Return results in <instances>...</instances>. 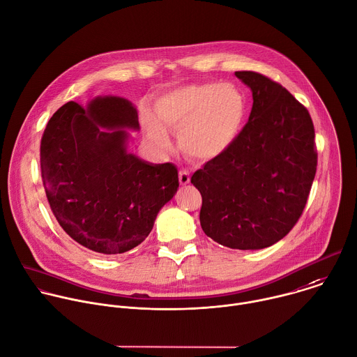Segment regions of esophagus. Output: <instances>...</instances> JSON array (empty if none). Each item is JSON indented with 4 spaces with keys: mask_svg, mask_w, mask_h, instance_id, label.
Returning <instances> with one entry per match:
<instances>
[{
    "mask_svg": "<svg viewBox=\"0 0 357 357\" xmlns=\"http://www.w3.org/2000/svg\"><path fill=\"white\" fill-rule=\"evenodd\" d=\"M189 181H190L189 172L186 169H181L179 171V182H181V185H188Z\"/></svg>",
    "mask_w": 357,
    "mask_h": 357,
    "instance_id": "obj_1",
    "label": "esophagus"
}]
</instances>
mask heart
Masks as SVG:
<instances>
[{"label":"heart","mask_w":357,"mask_h":357,"mask_svg":"<svg viewBox=\"0 0 357 357\" xmlns=\"http://www.w3.org/2000/svg\"><path fill=\"white\" fill-rule=\"evenodd\" d=\"M244 100L229 85L195 84L175 88L162 95L154 114H146L151 139L162 149L171 143L165 128L178 133L181 150L190 158L210 160L232 143L244 117Z\"/></svg>","instance_id":"heart-1"}]
</instances>
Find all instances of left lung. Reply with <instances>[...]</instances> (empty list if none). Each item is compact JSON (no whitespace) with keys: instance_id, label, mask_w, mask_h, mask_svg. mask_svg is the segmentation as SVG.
Listing matches in <instances>:
<instances>
[{"instance_id":"obj_1","label":"left lung","mask_w":357,"mask_h":357,"mask_svg":"<svg viewBox=\"0 0 357 357\" xmlns=\"http://www.w3.org/2000/svg\"><path fill=\"white\" fill-rule=\"evenodd\" d=\"M252 91L247 125L190 182L202 195L200 225L232 250H262L301 217L317 172L315 132L307 107L255 71H235Z\"/></svg>"}]
</instances>
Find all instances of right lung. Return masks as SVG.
I'll return each instance as SVG.
<instances>
[{"mask_svg": "<svg viewBox=\"0 0 357 357\" xmlns=\"http://www.w3.org/2000/svg\"><path fill=\"white\" fill-rule=\"evenodd\" d=\"M137 110L119 96L88 107L70 100L50 117L40 142L42 181L60 227L84 248L125 254L142 244L178 190L174 164L151 165L126 151Z\"/></svg>", "mask_w": 357, "mask_h": 357, "instance_id": "add662e5", "label": "right lung"}]
</instances>
